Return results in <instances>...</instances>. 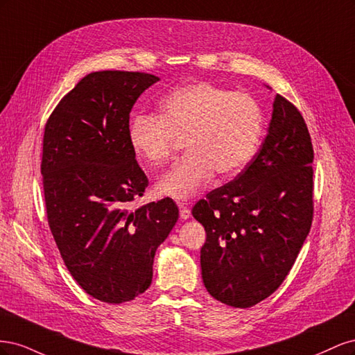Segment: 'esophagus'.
<instances>
[{
  "label": "esophagus",
  "instance_id": "34e87169",
  "mask_svg": "<svg viewBox=\"0 0 355 355\" xmlns=\"http://www.w3.org/2000/svg\"><path fill=\"white\" fill-rule=\"evenodd\" d=\"M179 209H180V218L182 219L187 220V219L191 218V210H189V207L187 206L185 202H179Z\"/></svg>",
  "mask_w": 355,
  "mask_h": 355
}]
</instances>
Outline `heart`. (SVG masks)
I'll use <instances>...</instances> for the list:
<instances>
[{
  "label": "heart",
  "mask_w": 355,
  "mask_h": 355,
  "mask_svg": "<svg viewBox=\"0 0 355 355\" xmlns=\"http://www.w3.org/2000/svg\"><path fill=\"white\" fill-rule=\"evenodd\" d=\"M262 128L261 106L252 96L198 81L170 92L159 102V115H135L127 136L135 155L151 167L184 141L187 154L158 178L155 191L187 201L209 184L214 171L232 176L249 164Z\"/></svg>",
  "instance_id": "1"
}]
</instances>
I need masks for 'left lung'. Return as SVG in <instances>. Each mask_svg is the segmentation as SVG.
Listing matches in <instances>:
<instances>
[{"label": "left lung", "instance_id": "8db88e82", "mask_svg": "<svg viewBox=\"0 0 355 355\" xmlns=\"http://www.w3.org/2000/svg\"><path fill=\"white\" fill-rule=\"evenodd\" d=\"M313 159L302 115L277 94L259 151L192 209L207 234L200 263L214 299L249 308L284 282L313 222Z\"/></svg>", "mask_w": 355, "mask_h": 355}]
</instances>
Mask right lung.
Instances as JSON below:
<instances>
[{
  "label": "right lung",
  "instance_id": "obj_1",
  "mask_svg": "<svg viewBox=\"0 0 355 355\" xmlns=\"http://www.w3.org/2000/svg\"><path fill=\"white\" fill-rule=\"evenodd\" d=\"M158 80L92 72L46 124L41 175L50 230L73 280L102 302H128L151 286L155 252L179 218L168 197L127 209L148 187L128 144V118Z\"/></svg>",
  "mask_w": 355,
  "mask_h": 355
}]
</instances>
